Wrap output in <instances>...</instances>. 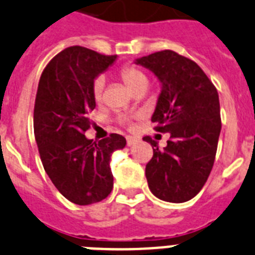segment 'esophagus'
I'll return each mask as SVG.
<instances>
[{"label":"esophagus","instance_id":"obj_1","mask_svg":"<svg viewBox=\"0 0 255 255\" xmlns=\"http://www.w3.org/2000/svg\"><path fill=\"white\" fill-rule=\"evenodd\" d=\"M126 143H128V145H134L138 143V139L134 138V136H130L128 135L126 136Z\"/></svg>","mask_w":255,"mask_h":255}]
</instances>
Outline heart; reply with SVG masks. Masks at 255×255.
I'll return each mask as SVG.
<instances>
[{
    "mask_svg": "<svg viewBox=\"0 0 255 255\" xmlns=\"http://www.w3.org/2000/svg\"><path fill=\"white\" fill-rule=\"evenodd\" d=\"M120 77L124 81V84L130 89V90L135 94L136 91L143 90L147 88L148 85V78L145 76L144 72L142 69H139L135 65H124L121 71H120ZM104 85H106V80L103 76H98L93 81V86H91V94L94 101L101 103L103 101L104 94ZM124 121V119H123Z\"/></svg>",
    "mask_w": 255,
    "mask_h": 255,
    "instance_id": "1",
    "label": "heart"
}]
</instances>
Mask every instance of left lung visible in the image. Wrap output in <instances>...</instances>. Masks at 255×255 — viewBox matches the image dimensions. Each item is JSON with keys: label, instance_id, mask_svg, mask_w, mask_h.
I'll return each mask as SVG.
<instances>
[{"label": "left lung", "instance_id": "1", "mask_svg": "<svg viewBox=\"0 0 255 255\" xmlns=\"http://www.w3.org/2000/svg\"><path fill=\"white\" fill-rule=\"evenodd\" d=\"M135 63L162 84L151 120L156 131L170 134L164 149L151 136L143 138L153 148L145 165L149 190L164 201H188L201 191L214 165L222 128L218 91L199 65L173 50Z\"/></svg>", "mask_w": 255, "mask_h": 255}]
</instances>
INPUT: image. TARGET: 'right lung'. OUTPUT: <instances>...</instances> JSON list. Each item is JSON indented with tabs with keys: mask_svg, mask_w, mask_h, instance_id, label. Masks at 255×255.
Returning <instances> with one entry per match:
<instances>
[{
	"mask_svg": "<svg viewBox=\"0 0 255 255\" xmlns=\"http://www.w3.org/2000/svg\"><path fill=\"white\" fill-rule=\"evenodd\" d=\"M116 58L82 46L67 47L47 63L38 82L33 128L43 169L56 190L77 205L110 195L111 154L126 144L120 134L99 142L85 136L95 108L93 81Z\"/></svg>",
	"mask_w": 255,
	"mask_h": 255,
	"instance_id": "1",
	"label": "right lung"
}]
</instances>
